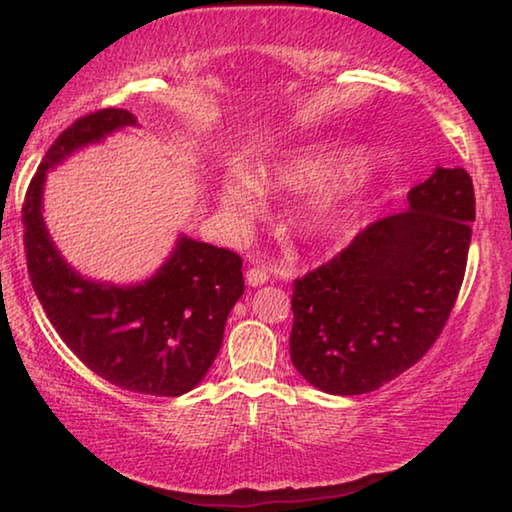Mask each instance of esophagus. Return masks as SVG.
<instances>
[{
  "label": "esophagus",
  "mask_w": 512,
  "mask_h": 512,
  "mask_svg": "<svg viewBox=\"0 0 512 512\" xmlns=\"http://www.w3.org/2000/svg\"><path fill=\"white\" fill-rule=\"evenodd\" d=\"M246 282L248 287H262V284L268 282V271H264V268H248Z\"/></svg>",
  "instance_id": "1"
}]
</instances>
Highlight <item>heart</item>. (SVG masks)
<instances>
[{
    "mask_svg": "<svg viewBox=\"0 0 512 512\" xmlns=\"http://www.w3.org/2000/svg\"><path fill=\"white\" fill-rule=\"evenodd\" d=\"M352 173L348 160L323 149H307L291 158L277 162L271 176L277 185L293 194H314L325 187L339 183ZM221 205L241 219H253L262 212L264 187L255 176L246 171L225 173L219 189ZM320 223L329 225L336 216V203H325L320 207Z\"/></svg>",
    "mask_w": 512,
    "mask_h": 512,
    "instance_id": "1",
    "label": "heart"
}]
</instances>
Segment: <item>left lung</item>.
<instances>
[{
  "instance_id": "obj_1",
  "label": "left lung",
  "mask_w": 512,
  "mask_h": 512,
  "mask_svg": "<svg viewBox=\"0 0 512 512\" xmlns=\"http://www.w3.org/2000/svg\"><path fill=\"white\" fill-rule=\"evenodd\" d=\"M406 198L409 210L370 223L293 282L291 361L318 391H377L424 357L452 314L472 239V178L436 167Z\"/></svg>"
}]
</instances>
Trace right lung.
Returning <instances> with one entry per match:
<instances>
[{"instance_id": "obj_1", "label": "right lung", "mask_w": 512, "mask_h": 512, "mask_svg": "<svg viewBox=\"0 0 512 512\" xmlns=\"http://www.w3.org/2000/svg\"><path fill=\"white\" fill-rule=\"evenodd\" d=\"M126 126H137L128 110H97L49 146L22 205L27 268L51 325L92 372L124 391L178 397L201 384L221 350L225 320L244 293L241 257L180 235L149 280L97 282L65 262L42 216L47 171Z\"/></svg>"}]
</instances>
